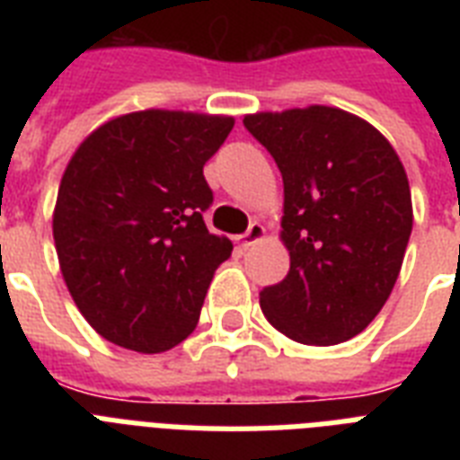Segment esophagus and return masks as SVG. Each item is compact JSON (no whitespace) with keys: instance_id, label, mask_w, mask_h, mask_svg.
I'll return each mask as SVG.
<instances>
[{"instance_id":"obj_1","label":"esophagus","mask_w":460,"mask_h":460,"mask_svg":"<svg viewBox=\"0 0 460 460\" xmlns=\"http://www.w3.org/2000/svg\"><path fill=\"white\" fill-rule=\"evenodd\" d=\"M262 236H265V226H262L260 222H252L251 226H248V231L241 236V241H243V245H252V243H258Z\"/></svg>"}]
</instances>
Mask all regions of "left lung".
Listing matches in <instances>:
<instances>
[{"instance_id": "obj_1", "label": "left lung", "mask_w": 460, "mask_h": 460, "mask_svg": "<svg viewBox=\"0 0 460 460\" xmlns=\"http://www.w3.org/2000/svg\"><path fill=\"white\" fill-rule=\"evenodd\" d=\"M284 179L288 274L260 307L281 334L332 346L360 334L392 294L413 229L406 169L365 119L310 104L245 114Z\"/></svg>"}]
</instances>
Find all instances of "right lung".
I'll return each mask as SVG.
<instances>
[{
    "mask_svg": "<svg viewBox=\"0 0 460 460\" xmlns=\"http://www.w3.org/2000/svg\"><path fill=\"white\" fill-rule=\"evenodd\" d=\"M234 117L146 110L90 133L61 176L52 234L68 294L97 334L162 353L195 329L229 238L209 234L202 166Z\"/></svg>",
    "mask_w": 460,
    "mask_h": 460,
    "instance_id": "add662e5",
    "label": "right lung"
}]
</instances>
